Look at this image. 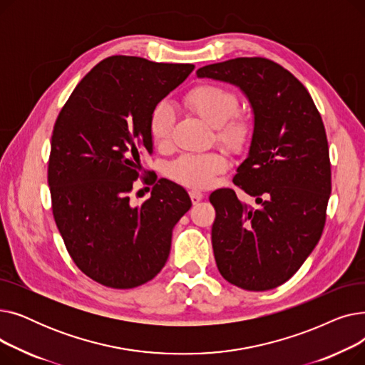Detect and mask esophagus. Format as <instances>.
<instances>
[{
  "label": "esophagus",
  "instance_id": "obj_1",
  "mask_svg": "<svg viewBox=\"0 0 365 365\" xmlns=\"http://www.w3.org/2000/svg\"><path fill=\"white\" fill-rule=\"evenodd\" d=\"M189 197H190V200H192V204H198L204 195L200 192V190H190Z\"/></svg>",
  "mask_w": 365,
  "mask_h": 365
}]
</instances>
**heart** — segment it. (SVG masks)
Instances as JSON below:
<instances>
[{"label": "heart", "instance_id": "heart-1", "mask_svg": "<svg viewBox=\"0 0 365 365\" xmlns=\"http://www.w3.org/2000/svg\"><path fill=\"white\" fill-rule=\"evenodd\" d=\"M186 106L201 120L216 128L217 142L231 152H241L252 138L253 125L247 117L235 113L237 96L217 86H200L185 98ZM175 112L167 103H158L149 117V134L157 148H164L171 139ZM227 168V160L220 150L185 153L168 165V176L186 187L204 189Z\"/></svg>", "mask_w": 365, "mask_h": 365}]
</instances>
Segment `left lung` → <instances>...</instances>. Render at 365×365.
Masks as SVG:
<instances>
[{"label":"left lung","mask_w":365,"mask_h":365,"mask_svg":"<svg viewBox=\"0 0 365 365\" xmlns=\"http://www.w3.org/2000/svg\"><path fill=\"white\" fill-rule=\"evenodd\" d=\"M197 76L238 87L253 112L250 148L234 183L259 207L240 201L234 189L210 195L217 269L240 289H275L299 271L325 225L331 170L321 115L296 76L263 57L207 65Z\"/></svg>","instance_id":"1"}]
</instances>
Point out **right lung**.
<instances>
[{
	"instance_id": "right-lung-1",
	"label": "right lung",
	"mask_w": 365,
	"mask_h": 365,
	"mask_svg": "<svg viewBox=\"0 0 365 365\" xmlns=\"http://www.w3.org/2000/svg\"><path fill=\"white\" fill-rule=\"evenodd\" d=\"M194 68L110 56L75 87L56 120L48 161L53 216L75 264L110 289H134L158 275L173 227L192 205L167 179L142 205H131L130 192L140 157L153 152V108Z\"/></svg>"
}]
</instances>
